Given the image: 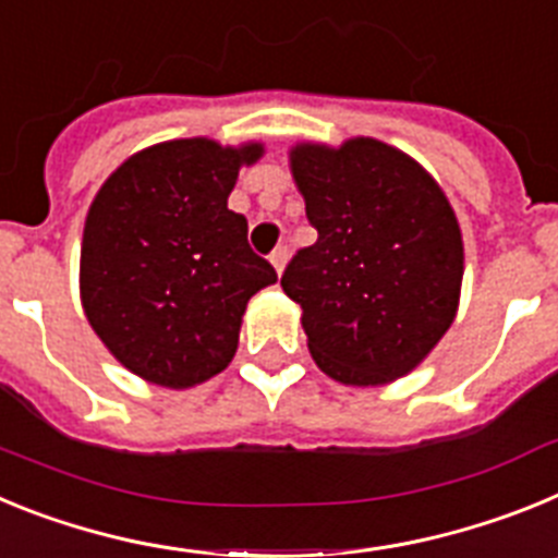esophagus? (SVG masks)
Listing matches in <instances>:
<instances>
[{
  "label": "esophagus",
  "instance_id": "34e87169",
  "mask_svg": "<svg viewBox=\"0 0 558 558\" xmlns=\"http://www.w3.org/2000/svg\"><path fill=\"white\" fill-rule=\"evenodd\" d=\"M284 263H288V245H279V248L270 254V265L276 268V274H282L284 270Z\"/></svg>",
  "mask_w": 558,
  "mask_h": 558
}]
</instances>
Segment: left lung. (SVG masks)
Here are the masks:
<instances>
[{
  "mask_svg": "<svg viewBox=\"0 0 558 558\" xmlns=\"http://www.w3.org/2000/svg\"><path fill=\"white\" fill-rule=\"evenodd\" d=\"M290 172L318 231L282 276L310 354L343 386L405 377L445 338L461 302L463 240L445 190L372 136L338 147L299 142Z\"/></svg>",
  "mask_w": 558,
  "mask_h": 558,
  "instance_id": "8db88e82",
  "label": "left lung"
}]
</instances>
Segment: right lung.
<instances>
[{
    "label": "right lung",
    "instance_id": "1",
    "mask_svg": "<svg viewBox=\"0 0 558 558\" xmlns=\"http://www.w3.org/2000/svg\"><path fill=\"white\" fill-rule=\"evenodd\" d=\"M263 142L170 140L133 153L88 206L81 304L102 347L161 388L201 386L231 363L248 299L276 282L229 209Z\"/></svg>",
    "mask_w": 558,
    "mask_h": 558
}]
</instances>
